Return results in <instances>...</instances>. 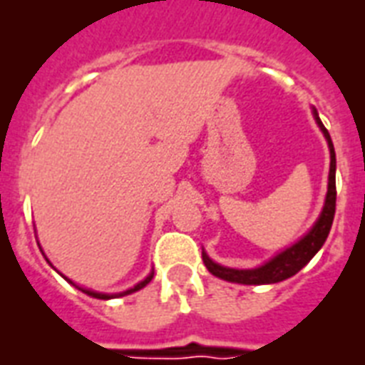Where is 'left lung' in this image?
I'll list each match as a JSON object with an SVG mask.
<instances>
[{"mask_svg":"<svg viewBox=\"0 0 365 365\" xmlns=\"http://www.w3.org/2000/svg\"><path fill=\"white\" fill-rule=\"evenodd\" d=\"M314 120L320 127V131L324 133V137L329 146V177H327V194L324 207L320 211V217L316 219L309 232L304 234L303 238L297 240L295 244L285 247L284 251H279L272 259H268L267 262H262L255 268H230L222 267L219 262H215L211 257L202 250L203 264L209 272L217 276V278L227 279L232 284H244V285H267V284H278L284 279L295 276L303 267H307L310 259L322 250V245L327 240V234L331 230L333 215H335V200H337V190H335V169H337V162H335V148H333L331 137L322 123L320 115L312 108Z\"/></svg>","mask_w":365,"mask_h":365,"instance_id":"obj_1","label":"left lung"}]
</instances>
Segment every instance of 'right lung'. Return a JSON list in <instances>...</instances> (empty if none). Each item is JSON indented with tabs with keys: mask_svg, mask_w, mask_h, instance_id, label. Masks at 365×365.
I'll use <instances>...</instances> for the list:
<instances>
[{
	"mask_svg": "<svg viewBox=\"0 0 365 365\" xmlns=\"http://www.w3.org/2000/svg\"><path fill=\"white\" fill-rule=\"evenodd\" d=\"M38 245H39V242H38ZM39 250H41V247H39ZM41 253H43V250H41ZM43 257H45V253H43ZM45 261H47V262H49V264H51V261H49V259H47V257H45ZM51 267H53V264H51ZM53 268H55V267H53ZM58 274H61V272H58ZM61 276H62V274H61ZM62 278L66 279L68 284L76 285V287H78V289H80V291H83V293H86V295H89V297H95V299H104V301H108V299L125 297V295H131V293H135V291L143 289L144 285H146V284H150V279L154 278V270H152V272L148 274V276H146V278H144L143 282H138L137 285H133V287H129V289H125V291H120V293H98V291L87 289V287H81V285L74 284V282H72V279H70V278H66V276H62Z\"/></svg>",
	"mask_w": 365,
	"mask_h": 365,
	"instance_id": "add662e5",
	"label": "right lung"
}]
</instances>
